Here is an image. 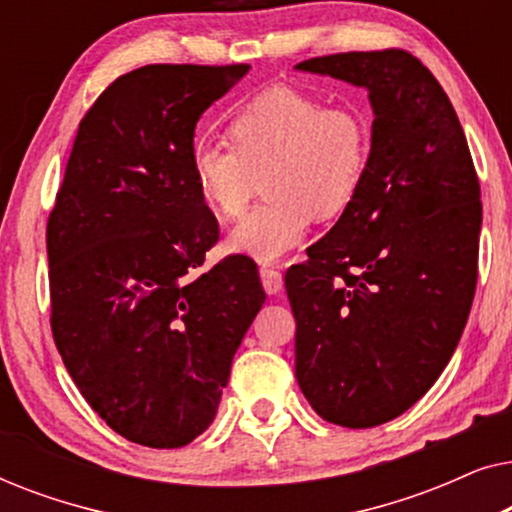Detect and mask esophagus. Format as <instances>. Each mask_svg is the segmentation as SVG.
Instances as JSON below:
<instances>
[{
	"label": "esophagus",
	"instance_id": "obj_1",
	"mask_svg": "<svg viewBox=\"0 0 512 512\" xmlns=\"http://www.w3.org/2000/svg\"><path fill=\"white\" fill-rule=\"evenodd\" d=\"M258 275H261V282H263V289L270 293H279L282 291V286H284V277H282V272H279L277 268H272V265H263L261 270H258Z\"/></svg>",
	"mask_w": 512,
	"mask_h": 512
}]
</instances>
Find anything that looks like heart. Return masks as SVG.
<instances>
[{
  "label": "heart",
  "instance_id": "obj_1",
  "mask_svg": "<svg viewBox=\"0 0 512 512\" xmlns=\"http://www.w3.org/2000/svg\"><path fill=\"white\" fill-rule=\"evenodd\" d=\"M228 139L233 146H191V181L214 214L235 219L265 179L270 200L228 235L230 251L263 263L296 249L314 216L335 219L345 212L370 165L368 118L291 86L268 88L237 107Z\"/></svg>",
  "mask_w": 512,
  "mask_h": 512
}]
</instances>
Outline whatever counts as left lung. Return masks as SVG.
Here are the masks:
<instances>
[{"mask_svg": "<svg viewBox=\"0 0 512 512\" xmlns=\"http://www.w3.org/2000/svg\"><path fill=\"white\" fill-rule=\"evenodd\" d=\"M366 88L370 165L331 233L286 272L296 380L314 412L370 429L412 408L464 333L478 282L480 184L450 97L401 48L312 58Z\"/></svg>", "mask_w": 512, "mask_h": 512, "instance_id": "1", "label": "left lung"}]
</instances>
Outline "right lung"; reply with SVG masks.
I'll use <instances>...</instances> for the list:
<instances>
[{
  "mask_svg": "<svg viewBox=\"0 0 512 512\" xmlns=\"http://www.w3.org/2000/svg\"><path fill=\"white\" fill-rule=\"evenodd\" d=\"M249 65H146L79 123L48 216L51 328L90 408L132 443L184 447L214 422L265 303L256 263L200 272L219 223L188 170L195 125Z\"/></svg>",
  "mask_w": 512,
  "mask_h": 512,
  "instance_id": "obj_1",
  "label": "right lung"
}]
</instances>
